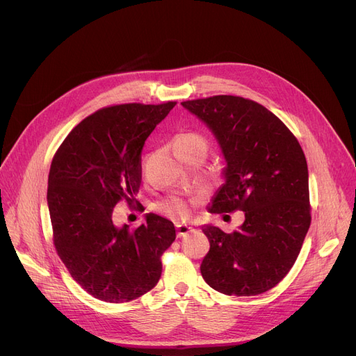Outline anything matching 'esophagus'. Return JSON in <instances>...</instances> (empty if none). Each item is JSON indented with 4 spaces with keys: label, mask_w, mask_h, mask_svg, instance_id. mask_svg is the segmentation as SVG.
Returning <instances> with one entry per match:
<instances>
[{
    "label": "esophagus",
    "mask_w": 356,
    "mask_h": 356,
    "mask_svg": "<svg viewBox=\"0 0 356 356\" xmlns=\"http://www.w3.org/2000/svg\"><path fill=\"white\" fill-rule=\"evenodd\" d=\"M190 232H193V227H190L187 225H178L177 226V236H178V238H184V236H187Z\"/></svg>",
    "instance_id": "1"
}]
</instances>
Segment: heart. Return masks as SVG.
Masks as SVG:
<instances>
[{
	"mask_svg": "<svg viewBox=\"0 0 356 356\" xmlns=\"http://www.w3.org/2000/svg\"><path fill=\"white\" fill-rule=\"evenodd\" d=\"M172 146H174V150L190 149V147H201V149L207 150L206 139L198 133L178 134V136L172 142ZM161 210L165 214L172 216V217H185V216H187V207H185L184 202L179 201V200H171V201L163 202Z\"/></svg>",
	"mask_w": 356,
	"mask_h": 356,
	"instance_id": "b5f03b06",
	"label": "heart"
}]
</instances>
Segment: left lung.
<instances>
[{
    "instance_id": "obj_1",
    "label": "left lung",
    "mask_w": 356,
    "mask_h": 356,
    "mask_svg": "<svg viewBox=\"0 0 356 356\" xmlns=\"http://www.w3.org/2000/svg\"><path fill=\"white\" fill-rule=\"evenodd\" d=\"M181 104L211 130L226 162L209 211H245L233 233L202 226L210 250L201 275L226 296L262 294L289 274L310 227L306 156L289 127L255 101L214 95Z\"/></svg>"
}]
</instances>
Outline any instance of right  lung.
<instances>
[{"label":"right lung","mask_w":356,"mask_h":356,"mask_svg":"<svg viewBox=\"0 0 356 356\" xmlns=\"http://www.w3.org/2000/svg\"><path fill=\"white\" fill-rule=\"evenodd\" d=\"M175 104L101 108L72 129L50 165L47 207L56 252L72 278L101 301H131L154 289L162 253L175 241L174 223L154 213L136 230L113 223L118 201L138 202L145 140Z\"/></svg>","instance_id":"1"}]
</instances>
